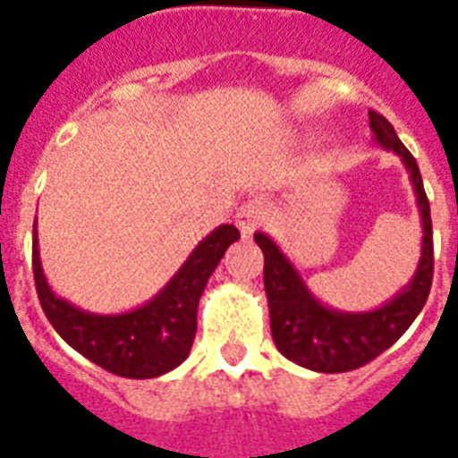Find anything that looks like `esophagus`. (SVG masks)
Here are the masks:
<instances>
[{"instance_id": "esophagus-1", "label": "esophagus", "mask_w": 458, "mask_h": 458, "mask_svg": "<svg viewBox=\"0 0 458 458\" xmlns=\"http://www.w3.org/2000/svg\"><path fill=\"white\" fill-rule=\"evenodd\" d=\"M266 222L267 205L260 200V198H250V200L243 202L242 208H239V212H236V225H239L243 236H249V233H253L256 229H260Z\"/></svg>"}]
</instances>
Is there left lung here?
<instances>
[{"instance_id": "1", "label": "left lung", "mask_w": 458, "mask_h": 458, "mask_svg": "<svg viewBox=\"0 0 458 458\" xmlns=\"http://www.w3.org/2000/svg\"><path fill=\"white\" fill-rule=\"evenodd\" d=\"M369 127L374 140L384 149H394L411 174L415 200L422 219V253L418 270L408 287L384 307L364 314L335 311L323 307L309 292V287L284 256L277 243L263 232H256V243L266 256L263 282H266L267 309H270V331L282 355L314 372L340 374L364 367L394 345L408 326L420 314L432 287V216L429 200L422 188L420 168L415 157L398 140L396 130L381 113L369 111Z\"/></svg>"}]
</instances>
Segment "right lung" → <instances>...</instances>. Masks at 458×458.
Returning a JSON list of instances; mask_svg holds the SVG:
<instances>
[{
  "label": "right lung",
  "instance_id": "1",
  "mask_svg": "<svg viewBox=\"0 0 458 458\" xmlns=\"http://www.w3.org/2000/svg\"><path fill=\"white\" fill-rule=\"evenodd\" d=\"M239 236L242 233L233 225L216 226L195 246L157 297L135 311L103 316L81 311L50 290L40 266L33 225V280L38 299L55 331L79 355L125 379H154L176 369L191 352L198 331V301L209 275L215 273L226 249L239 242Z\"/></svg>",
  "mask_w": 458,
  "mask_h": 458
}]
</instances>
